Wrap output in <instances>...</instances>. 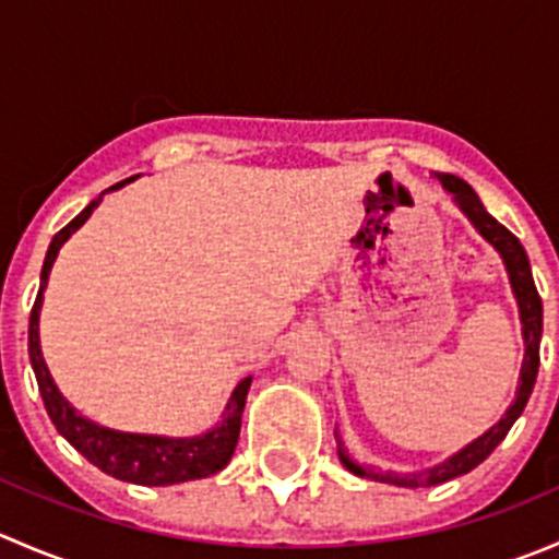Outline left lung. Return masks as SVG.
Returning a JSON list of instances; mask_svg holds the SVG:
<instances>
[{"label":"left lung","mask_w":559,"mask_h":559,"mask_svg":"<svg viewBox=\"0 0 559 559\" xmlns=\"http://www.w3.org/2000/svg\"><path fill=\"white\" fill-rule=\"evenodd\" d=\"M436 178L441 180L443 189L452 194L456 207L465 213L467 222L478 229V235H481V238L500 253V259H503L506 273H509V281H511V289H514V297H516V306H520L524 359H522L516 397L514 403L509 405V411L503 414V419H500L498 425L489 427V430L484 432V436H478L476 441L467 443L465 449H460V452L449 456V460H443L441 465L425 467V471H416V473H394V471L384 473V471H376V467H362L359 462H354L352 456H348V449L343 447V441L337 438V456H341V462L354 473V476L370 478V481L394 484V487H408V489L436 487V484H443L449 481V478L462 476V473L481 465V462L498 449V443L509 436L511 425L520 419L530 394H533L535 376H538V362H540L538 357L540 330H544V306H540L538 289H535V281H533V270H530V259L527 253H524L520 238H514L503 224H498L492 216H489L487 207L481 205L478 194L465 183V180L449 173H436Z\"/></svg>","instance_id":"obj_1"}]
</instances>
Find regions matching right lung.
<instances>
[{
	"label": "right lung",
	"instance_id": "add662e5",
	"mask_svg": "<svg viewBox=\"0 0 559 559\" xmlns=\"http://www.w3.org/2000/svg\"><path fill=\"white\" fill-rule=\"evenodd\" d=\"M129 180H121V183L110 186L107 191L121 189ZM103 194L94 202H88L64 229H59V233L53 235L48 253H45L43 273H39V292L29 316V359L32 368H35L45 411H48L56 430H59L78 452L86 456L92 465H97L99 471L107 473V476L118 478V481L143 484V487H167V484L191 481V478H207L213 476V473L222 471V467L233 460L235 447H238L240 438V416H243L246 408V394L248 386H251V376L235 386L233 397H229L227 408H224L222 421H218L213 430L194 438L140 436V432H118L110 430V427H99L97 421L78 414V411L67 403L64 394L59 392L48 365H45L43 352H39V308H43V292L45 286H48L50 267H53L56 257H59V248L67 243V238H70L75 229H81L83 224H86V218L94 213V207L103 202Z\"/></svg>",
	"mask_w": 559,
	"mask_h": 559
}]
</instances>
